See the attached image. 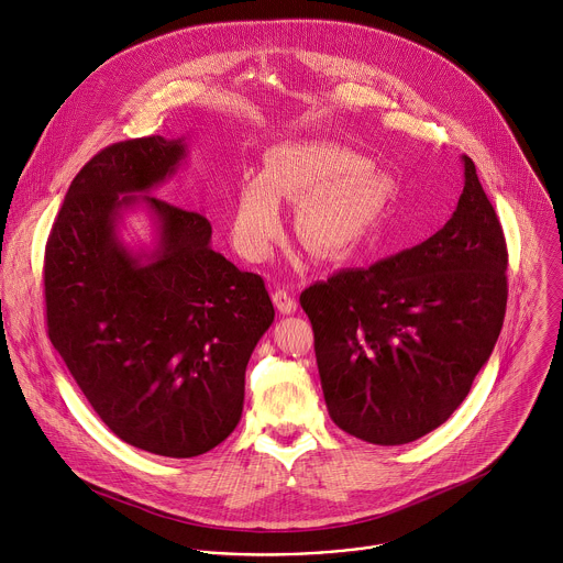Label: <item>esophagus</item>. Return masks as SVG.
<instances>
[{"label":"esophagus","instance_id":"esophagus-1","mask_svg":"<svg viewBox=\"0 0 563 563\" xmlns=\"http://www.w3.org/2000/svg\"><path fill=\"white\" fill-rule=\"evenodd\" d=\"M272 298H274V305L278 307V311L280 313H294L296 311V307H298V302H296V296L289 291V289H276L274 294H272Z\"/></svg>","mask_w":563,"mask_h":563}]
</instances>
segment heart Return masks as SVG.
<instances>
[{
	"instance_id": "1",
	"label": "heart",
	"mask_w": 563,
	"mask_h": 563,
	"mask_svg": "<svg viewBox=\"0 0 563 563\" xmlns=\"http://www.w3.org/2000/svg\"><path fill=\"white\" fill-rule=\"evenodd\" d=\"M298 207L296 231L320 256H345L380 227L389 183L369 169V159L332 142L274 146L261 176H245L233 196L231 243L250 261H263L283 231L278 200Z\"/></svg>"
}]
</instances>
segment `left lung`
Segmentation results:
<instances>
[{"label": "left lung", "mask_w": 563, "mask_h": 563, "mask_svg": "<svg viewBox=\"0 0 563 563\" xmlns=\"http://www.w3.org/2000/svg\"><path fill=\"white\" fill-rule=\"evenodd\" d=\"M452 218L426 243L300 294L332 421L374 445L437 430L499 339L508 300L501 222L463 155Z\"/></svg>", "instance_id": "left-lung-1"}]
</instances>
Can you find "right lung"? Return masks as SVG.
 Returning a JSON list of instances; mask_svg holds the SVG:
<instances>
[{
    "label": "right lung",
    "instance_id": "right-lung-1",
    "mask_svg": "<svg viewBox=\"0 0 563 563\" xmlns=\"http://www.w3.org/2000/svg\"><path fill=\"white\" fill-rule=\"evenodd\" d=\"M185 157V137L102 148L70 183L44 256L48 339L75 383L115 437L172 459L233 432L250 356L274 323L265 280L211 250L209 220L148 196ZM137 203L158 227L153 253L117 233Z\"/></svg>",
    "mask_w": 563,
    "mask_h": 563
}]
</instances>
